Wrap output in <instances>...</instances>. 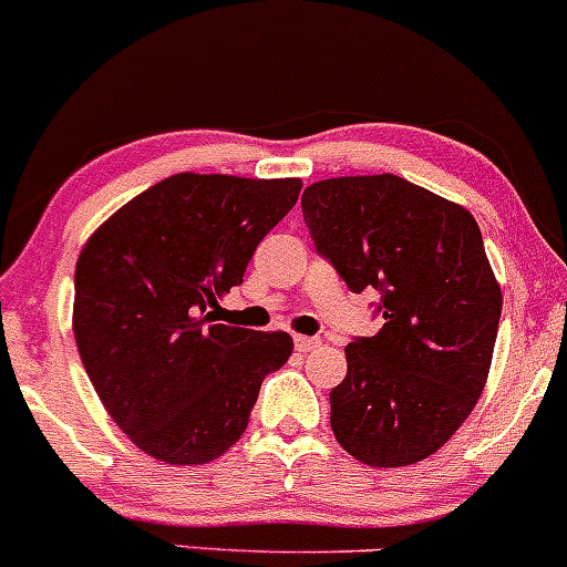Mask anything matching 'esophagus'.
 Here are the masks:
<instances>
[{
    "label": "esophagus",
    "instance_id": "1",
    "mask_svg": "<svg viewBox=\"0 0 567 567\" xmlns=\"http://www.w3.org/2000/svg\"><path fill=\"white\" fill-rule=\"evenodd\" d=\"M319 343H321L319 338H308V334H297V338H295V349L297 351H313Z\"/></svg>",
    "mask_w": 567,
    "mask_h": 567
}]
</instances>
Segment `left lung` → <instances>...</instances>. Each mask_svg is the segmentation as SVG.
I'll return each instance as SVG.
<instances>
[{
    "label": "left lung",
    "instance_id": "8db88e82",
    "mask_svg": "<svg viewBox=\"0 0 567 567\" xmlns=\"http://www.w3.org/2000/svg\"><path fill=\"white\" fill-rule=\"evenodd\" d=\"M302 216L346 286L381 295V330L346 346L330 392L334 437L373 467L427 460L476 408L501 324L476 218L389 173L319 181Z\"/></svg>",
    "mask_w": 567,
    "mask_h": 567
}]
</instances>
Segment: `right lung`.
Listing matches in <instances>:
<instances>
[{"label":"right lung","mask_w":567,"mask_h":567,"mask_svg":"<svg viewBox=\"0 0 567 567\" xmlns=\"http://www.w3.org/2000/svg\"><path fill=\"white\" fill-rule=\"evenodd\" d=\"M300 178L178 173L115 210L75 267L72 332L102 405L167 465H205L246 432L286 332L213 324L218 297L295 208Z\"/></svg>","instance_id":"obj_1"}]
</instances>
